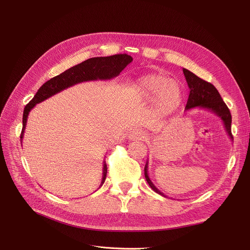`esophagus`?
<instances>
[{
    "mask_svg": "<svg viewBox=\"0 0 250 250\" xmlns=\"http://www.w3.org/2000/svg\"><path fill=\"white\" fill-rule=\"evenodd\" d=\"M146 137L145 133L143 132L142 129L140 128H134L129 132L128 134V139L129 140H143L144 138Z\"/></svg>",
    "mask_w": 250,
    "mask_h": 250,
    "instance_id": "esophagus-1",
    "label": "esophagus"
}]
</instances>
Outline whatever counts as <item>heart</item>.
Wrapping results in <instances>:
<instances>
[{"instance_id":"1","label":"heart","mask_w":250,"mask_h":250,"mask_svg":"<svg viewBox=\"0 0 250 250\" xmlns=\"http://www.w3.org/2000/svg\"><path fill=\"white\" fill-rule=\"evenodd\" d=\"M133 93L143 101L153 100L157 115H169L175 111L183 97L181 86L163 74H148L138 78L133 84Z\"/></svg>"}]
</instances>
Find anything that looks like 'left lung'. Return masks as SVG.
I'll list each match as a JSON object with an SVG mask.
<instances>
[{
  "mask_svg": "<svg viewBox=\"0 0 250 250\" xmlns=\"http://www.w3.org/2000/svg\"><path fill=\"white\" fill-rule=\"evenodd\" d=\"M182 71H183V74H185L186 80L189 88V95H188L186 109L188 110L194 107H198V108L207 109L208 111H211L212 113L216 114L223 122V125L225 126V129L229 138L233 140V136L231 133V123H232L231 113L225 102L223 101L218 90L215 88L214 85H212L208 82H206L205 80H203V79L199 78L190 71L187 69H182ZM144 171H145L146 180L149 183L151 188L155 192L165 196V198H168L166 194H164L157 188L154 186V183L151 181L148 174V161L145 165V170H144Z\"/></svg>",
  "mask_w": 250,
  "mask_h": 250,
  "instance_id": "1",
  "label": "left lung"
}]
</instances>
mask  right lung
Instances as JSON below:
<instances>
[{
	"mask_svg": "<svg viewBox=\"0 0 250 250\" xmlns=\"http://www.w3.org/2000/svg\"><path fill=\"white\" fill-rule=\"evenodd\" d=\"M133 62V58L128 55H114L110 57L92 58L87 61L78 63L74 67L64 71L63 73L51 78L38 89L32 100L26 105L23 112V127L21 132V143L24 137V130L27 124L28 114L37 103H41L45 99L56 95L59 92L70 88L76 84L97 81V80H110L117 77L128 63ZM107 166L103 161L102 179L100 187L103 185L106 178ZM99 187V188H100Z\"/></svg>",
	"mask_w": 250,
	"mask_h": 250,
	"instance_id": "1",
	"label": "right lung"
}]
</instances>
